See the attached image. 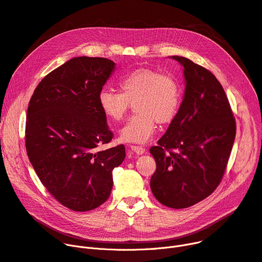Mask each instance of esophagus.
Segmentation results:
<instances>
[{
	"label": "esophagus",
	"instance_id": "obj_1",
	"mask_svg": "<svg viewBox=\"0 0 262 262\" xmlns=\"http://www.w3.org/2000/svg\"><path fill=\"white\" fill-rule=\"evenodd\" d=\"M131 148V150L134 152V153H136V155H143V153L146 151V149L144 148V147H142V146H131L130 147Z\"/></svg>",
	"mask_w": 262,
	"mask_h": 262
}]
</instances>
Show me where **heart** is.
<instances>
[{"label":"heart","instance_id":"b5f03b06","mask_svg":"<svg viewBox=\"0 0 262 262\" xmlns=\"http://www.w3.org/2000/svg\"><path fill=\"white\" fill-rule=\"evenodd\" d=\"M117 84L120 92L107 89L99 92L98 105L107 119L119 121L126 116L131 103H135L137 114L119 132L122 142L146 143L156 132L157 121L169 124L180 110L182 90L171 74L137 69L122 76Z\"/></svg>","mask_w":262,"mask_h":262}]
</instances>
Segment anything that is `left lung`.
<instances>
[{
	"mask_svg": "<svg viewBox=\"0 0 262 262\" xmlns=\"http://www.w3.org/2000/svg\"><path fill=\"white\" fill-rule=\"evenodd\" d=\"M183 66L185 95L166 133L152 146L157 163L150 187L160 203L187 208L210 195L222 181L236 135L225 92L207 69L172 56Z\"/></svg>",
	"mask_w": 262,
	"mask_h": 262,
	"instance_id": "1",
	"label": "left lung"
}]
</instances>
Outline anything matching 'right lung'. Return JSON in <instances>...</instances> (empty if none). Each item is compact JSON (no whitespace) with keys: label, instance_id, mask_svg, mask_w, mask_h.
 Wrapping results in <instances>:
<instances>
[{"label":"right lung","instance_id":"add662e5","mask_svg":"<svg viewBox=\"0 0 262 262\" xmlns=\"http://www.w3.org/2000/svg\"><path fill=\"white\" fill-rule=\"evenodd\" d=\"M114 67L106 58H73L46 75L29 100L28 159L44 187L74 211L92 210L106 201L113 169L126 157L124 145L98 149L113 138L98 95Z\"/></svg>","mask_w":262,"mask_h":262}]
</instances>
